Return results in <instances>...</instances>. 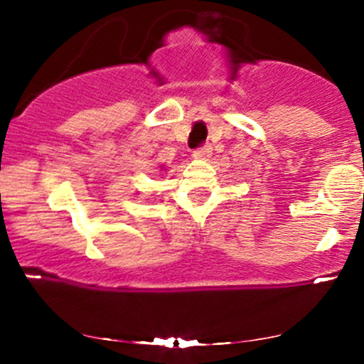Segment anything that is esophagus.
Wrapping results in <instances>:
<instances>
[{
  "label": "esophagus",
  "mask_w": 364,
  "mask_h": 364,
  "mask_svg": "<svg viewBox=\"0 0 364 364\" xmlns=\"http://www.w3.org/2000/svg\"><path fill=\"white\" fill-rule=\"evenodd\" d=\"M211 151H213L211 146H203V148L196 149L192 156H193V159H196V160H208L209 156H211Z\"/></svg>",
  "instance_id": "34e87169"
}]
</instances>
